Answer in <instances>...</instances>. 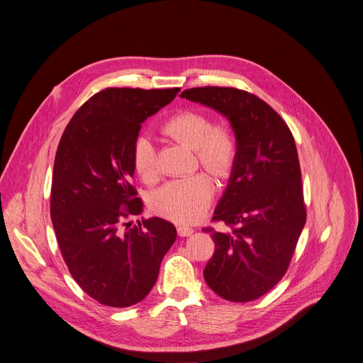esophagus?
<instances>
[{
	"label": "esophagus",
	"mask_w": 363,
	"mask_h": 363,
	"mask_svg": "<svg viewBox=\"0 0 363 363\" xmlns=\"http://www.w3.org/2000/svg\"><path fill=\"white\" fill-rule=\"evenodd\" d=\"M193 233H194L193 228H189V227H184V225L177 227V234H179L180 237H189V235H191Z\"/></svg>",
	"instance_id": "esophagus-1"
}]
</instances>
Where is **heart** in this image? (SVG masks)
<instances>
[{"label":"heart","mask_w":363,"mask_h":363,"mask_svg":"<svg viewBox=\"0 0 363 363\" xmlns=\"http://www.w3.org/2000/svg\"><path fill=\"white\" fill-rule=\"evenodd\" d=\"M161 132L194 148L201 165L212 174L228 179L234 173L240 155L237 133L228 125H213L212 116L206 111L180 110L162 122ZM132 160L136 173L143 180L152 183L158 179V152L148 136L136 138ZM213 198L215 184L212 179L199 173L172 180L152 191L150 208L162 218L180 224H193L208 212Z\"/></svg>","instance_id":"obj_1"}]
</instances>
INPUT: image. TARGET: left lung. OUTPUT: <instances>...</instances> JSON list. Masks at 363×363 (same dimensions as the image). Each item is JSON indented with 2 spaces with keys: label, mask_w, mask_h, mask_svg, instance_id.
I'll return each mask as SVG.
<instances>
[{
  "label": "left lung",
  "mask_w": 363,
  "mask_h": 363,
  "mask_svg": "<svg viewBox=\"0 0 363 363\" xmlns=\"http://www.w3.org/2000/svg\"><path fill=\"white\" fill-rule=\"evenodd\" d=\"M182 97L228 118L240 155L209 233L215 252L203 276L231 302L255 301L285 276L306 220L295 139L285 121L260 97L233 87H196Z\"/></svg>",
  "instance_id": "left-lung-1"
}]
</instances>
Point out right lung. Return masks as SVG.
I'll return each mask as SVG.
<instances>
[{
    "instance_id": "add662e5",
    "label": "right lung",
    "mask_w": 363,
    "mask_h": 363,
    "mask_svg": "<svg viewBox=\"0 0 363 363\" xmlns=\"http://www.w3.org/2000/svg\"><path fill=\"white\" fill-rule=\"evenodd\" d=\"M179 91L104 89L75 111L61 136L50 190L53 230L75 282L106 306L141 302L176 241V227L161 218L122 227L143 211L132 184L141 123Z\"/></svg>"
}]
</instances>
